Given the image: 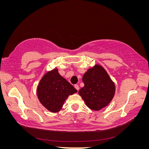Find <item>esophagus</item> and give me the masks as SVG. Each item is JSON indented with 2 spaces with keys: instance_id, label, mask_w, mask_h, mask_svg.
Segmentation results:
<instances>
[{
  "instance_id": "obj_1",
  "label": "esophagus",
  "mask_w": 149,
  "mask_h": 149,
  "mask_svg": "<svg viewBox=\"0 0 149 149\" xmlns=\"http://www.w3.org/2000/svg\"><path fill=\"white\" fill-rule=\"evenodd\" d=\"M74 88H75V89L77 90V91H78V90L79 89V86L78 85H77V84H75L74 85Z\"/></svg>"
}]
</instances>
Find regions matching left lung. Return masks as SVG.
<instances>
[{
  "mask_svg": "<svg viewBox=\"0 0 149 149\" xmlns=\"http://www.w3.org/2000/svg\"><path fill=\"white\" fill-rule=\"evenodd\" d=\"M84 87L78 91L89 109L100 111L106 107L113 99L116 86L106 70L95 65L84 74Z\"/></svg>",
  "mask_w": 149,
  "mask_h": 149,
  "instance_id": "1",
  "label": "left lung"
}]
</instances>
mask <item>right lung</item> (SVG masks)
Segmentation results:
<instances>
[{"label": "right lung", "mask_w": 149, "mask_h": 149, "mask_svg": "<svg viewBox=\"0 0 149 149\" xmlns=\"http://www.w3.org/2000/svg\"><path fill=\"white\" fill-rule=\"evenodd\" d=\"M77 93L68 81L58 73L56 68L43 75L37 89L40 103L52 112H57L70 95Z\"/></svg>", "instance_id": "right-lung-1"}]
</instances>
